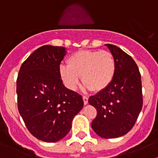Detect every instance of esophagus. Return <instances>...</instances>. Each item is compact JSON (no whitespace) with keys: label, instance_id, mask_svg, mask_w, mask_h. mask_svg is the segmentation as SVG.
I'll return each instance as SVG.
<instances>
[{"label":"esophagus","instance_id":"obj_1","mask_svg":"<svg viewBox=\"0 0 158 158\" xmlns=\"http://www.w3.org/2000/svg\"><path fill=\"white\" fill-rule=\"evenodd\" d=\"M83 101H84V104H87L88 102H89V98H88L87 96H83Z\"/></svg>","mask_w":158,"mask_h":158}]
</instances>
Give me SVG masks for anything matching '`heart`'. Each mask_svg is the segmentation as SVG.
<instances>
[{
	"instance_id": "1",
	"label": "heart",
	"mask_w": 158,
	"mask_h": 158,
	"mask_svg": "<svg viewBox=\"0 0 158 158\" xmlns=\"http://www.w3.org/2000/svg\"><path fill=\"white\" fill-rule=\"evenodd\" d=\"M116 73V61L110 51L82 50L67 59L66 65H60L58 73L65 87L74 91L80 82L85 90L104 91L111 84Z\"/></svg>"
}]
</instances>
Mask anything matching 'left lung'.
<instances>
[{
	"label": "left lung",
	"mask_w": 158,
	"mask_h": 158,
	"mask_svg": "<svg viewBox=\"0 0 158 158\" xmlns=\"http://www.w3.org/2000/svg\"><path fill=\"white\" fill-rule=\"evenodd\" d=\"M105 46L116 61L115 76L105 90L90 96L89 103L97 111L93 131L104 139H115L128 133L139 117L143 104L142 81L133 58L116 46Z\"/></svg>",
	"instance_id": "8db88e82"
}]
</instances>
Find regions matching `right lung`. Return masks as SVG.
I'll return each instance as SVG.
<instances>
[{"label": "right lung", "instance_id": "add662e5", "mask_svg": "<svg viewBox=\"0 0 158 158\" xmlns=\"http://www.w3.org/2000/svg\"><path fill=\"white\" fill-rule=\"evenodd\" d=\"M63 47L38 48L22 64L16 81L18 110L34 137L47 142L63 139L82 109V96L62 83L58 69Z\"/></svg>", "mask_w": 158, "mask_h": 158}]
</instances>
